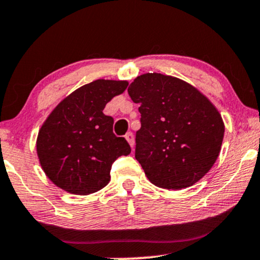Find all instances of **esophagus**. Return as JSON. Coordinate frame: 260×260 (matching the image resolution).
Listing matches in <instances>:
<instances>
[{
  "label": "esophagus",
  "instance_id": "34e87169",
  "mask_svg": "<svg viewBox=\"0 0 260 260\" xmlns=\"http://www.w3.org/2000/svg\"><path fill=\"white\" fill-rule=\"evenodd\" d=\"M125 139L127 140V142H129V145L131 147H134V145H135V139H134V134L133 133H127L126 135H125Z\"/></svg>",
  "mask_w": 260,
  "mask_h": 260
}]
</instances>
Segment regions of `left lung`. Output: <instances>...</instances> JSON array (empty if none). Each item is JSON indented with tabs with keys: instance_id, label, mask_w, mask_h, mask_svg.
<instances>
[{
	"instance_id": "8db88e82",
	"label": "left lung",
	"mask_w": 260,
	"mask_h": 260,
	"mask_svg": "<svg viewBox=\"0 0 260 260\" xmlns=\"http://www.w3.org/2000/svg\"><path fill=\"white\" fill-rule=\"evenodd\" d=\"M127 92L140 105L135 158L149 181L167 190L196 184L220 153L225 126L218 109L192 85L158 73L137 76Z\"/></svg>"
}]
</instances>
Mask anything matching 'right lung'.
Here are the masks:
<instances>
[{"instance_id": "add662e5", "label": "right lung", "mask_w": 260, "mask_h": 260, "mask_svg": "<svg viewBox=\"0 0 260 260\" xmlns=\"http://www.w3.org/2000/svg\"><path fill=\"white\" fill-rule=\"evenodd\" d=\"M126 87L127 81L94 80L66 97L46 119L36 151L45 174L58 187L82 196L100 191L111 180L112 164L130 154L126 140L113 133L114 119L103 113Z\"/></svg>"}]
</instances>
